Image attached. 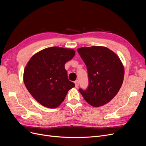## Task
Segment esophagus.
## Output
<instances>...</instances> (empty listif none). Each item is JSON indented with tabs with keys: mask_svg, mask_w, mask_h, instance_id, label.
<instances>
[{
	"mask_svg": "<svg viewBox=\"0 0 146 146\" xmlns=\"http://www.w3.org/2000/svg\"><path fill=\"white\" fill-rule=\"evenodd\" d=\"M74 83H75V87L76 88H78L79 87V81L78 80H76L74 82Z\"/></svg>",
	"mask_w": 146,
	"mask_h": 146,
	"instance_id": "34e87169",
	"label": "esophagus"
}]
</instances>
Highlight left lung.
Returning <instances> with one entry per match:
<instances>
[{"mask_svg": "<svg viewBox=\"0 0 146 146\" xmlns=\"http://www.w3.org/2000/svg\"><path fill=\"white\" fill-rule=\"evenodd\" d=\"M78 51L87 67L89 86L79 92L90 105L98 107L110 102L119 90L124 68L119 57L101 46L82 47Z\"/></svg>", "mask_w": 146, "mask_h": 146, "instance_id": "left-lung-1", "label": "left lung"}]
</instances>
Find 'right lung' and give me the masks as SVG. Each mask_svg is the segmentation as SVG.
I'll list each match as a JSON object with an SVG mask.
<instances>
[{"label":"right lung","mask_w":146,"mask_h":146,"mask_svg":"<svg viewBox=\"0 0 146 146\" xmlns=\"http://www.w3.org/2000/svg\"><path fill=\"white\" fill-rule=\"evenodd\" d=\"M74 54L72 49L52 47L36 53L28 61L24 72L25 85L42 106L57 108L68 91L74 87V83L68 80L64 67Z\"/></svg>","instance_id":"1"}]
</instances>
